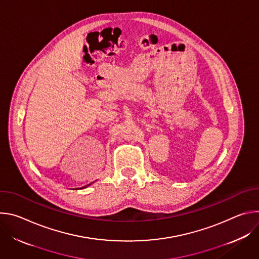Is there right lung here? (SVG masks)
<instances>
[{"mask_svg": "<svg viewBox=\"0 0 259 259\" xmlns=\"http://www.w3.org/2000/svg\"><path fill=\"white\" fill-rule=\"evenodd\" d=\"M90 184H91V183H90ZM90 184H88V186H90ZM88 186H86V187H84V188H87ZM84 188H81V189H84ZM76 190H77V189H76Z\"/></svg>", "mask_w": 259, "mask_h": 259, "instance_id": "add662e5", "label": "right lung"}]
</instances>
